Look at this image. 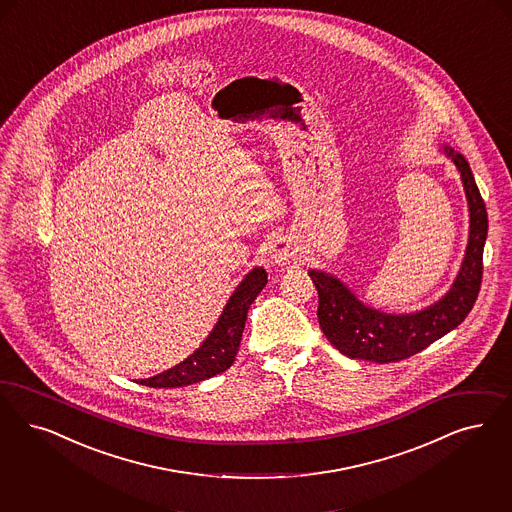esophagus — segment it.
Segmentation results:
<instances>
[{
	"instance_id": "34e87169",
	"label": "esophagus",
	"mask_w": 512,
	"mask_h": 512,
	"mask_svg": "<svg viewBox=\"0 0 512 512\" xmlns=\"http://www.w3.org/2000/svg\"><path fill=\"white\" fill-rule=\"evenodd\" d=\"M270 257L276 265L282 266L300 265L304 261L300 247L295 244V240H291L287 236H280L272 242Z\"/></svg>"
}]
</instances>
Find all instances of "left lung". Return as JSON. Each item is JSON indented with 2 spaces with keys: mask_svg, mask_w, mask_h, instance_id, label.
I'll return each mask as SVG.
<instances>
[{
  "mask_svg": "<svg viewBox=\"0 0 512 512\" xmlns=\"http://www.w3.org/2000/svg\"><path fill=\"white\" fill-rule=\"evenodd\" d=\"M444 157L458 168L469 206V240L458 276L442 299L410 314H388L376 310L353 293L333 274L310 270L318 289L319 327L336 350L352 359L393 363L456 329L475 306L482 282V253L488 236V213L475 177L465 157L452 147H442Z\"/></svg>",
  "mask_w": 512,
  "mask_h": 512,
  "instance_id": "8db88e82",
  "label": "left lung"
}]
</instances>
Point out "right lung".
Instances as JSON below:
<instances>
[{
    "label": "right lung",
    "instance_id": "1",
    "mask_svg": "<svg viewBox=\"0 0 512 512\" xmlns=\"http://www.w3.org/2000/svg\"><path fill=\"white\" fill-rule=\"evenodd\" d=\"M268 276L263 266H255L249 270L246 278L238 283L234 293L227 300L217 323L213 325L212 333L196 348L187 359L179 365L160 372L157 376L140 380L141 386L149 388H181L191 386L196 382L208 380L215 374L227 371L236 359L240 348L242 333L246 327L247 310L263 291Z\"/></svg>",
    "mask_w": 512,
    "mask_h": 512
}]
</instances>
